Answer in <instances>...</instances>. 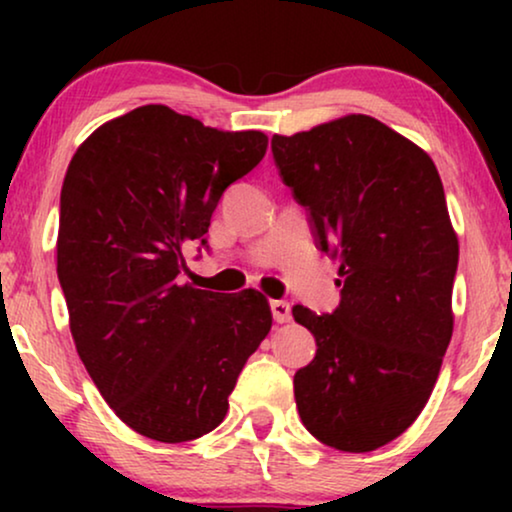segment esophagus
Masks as SVG:
<instances>
[{"label":"esophagus","mask_w":512,"mask_h":512,"mask_svg":"<svg viewBox=\"0 0 512 512\" xmlns=\"http://www.w3.org/2000/svg\"><path fill=\"white\" fill-rule=\"evenodd\" d=\"M270 310H272V319L277 324H286L291 321V305L286 300H270Z\"/></svg>","instance_id":"obj_1"}]
</instances>
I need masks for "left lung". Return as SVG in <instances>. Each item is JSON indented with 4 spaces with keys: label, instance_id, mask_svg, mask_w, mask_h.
<instances>
[{
    "label": "left lung",
    "instance_id": "left-lung-1",
    "mask_svg": "<svg viewBox=\"0 0 512 512\" xmlns=\"http://www.w3.org/2000/svg\"><path fill=\"white\" fill-rule=\"evenodd\" d=\"M279 177L340 263L331 314L293 307L317 340L293 377L305 429L370 452L419 417L452 338L459 242L429 153L363 114L272 137Z\"/></svg>",
    "mask_w": 512,
    "mask_h": 512
}]
</instances>
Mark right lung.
Returning a JSON list of instances; mask_svg holds the SVG:
<instances>
[{
	"mask_svg": "<svg viewBox=\"0 0 512 512\" xmlns=\"http://www.w3.org/2000/svg\"><path fill=\"white\" fill-rule=\"evenodd\" d=\"M265 149L258 130L223 132L146 104L100 125L67 167L58 279L69 328L104 401L146 438L186 443L216 429L270 333L263 293L179 279L184 251L207 247L223 191Z\"/></svg>",
	"mask_w": 512,
	"mask_h": 512,
	"instance_id": "1",
	"label": "right lung"
}]
</instances>
